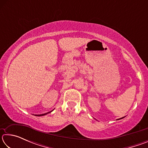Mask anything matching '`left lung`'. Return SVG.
<instances>
[{
    "label": "left lung",
    "instance_id": "left-lung-1",
    "mask_svg": "<svg viewBox=\"0 0 148 148\" xmlns=\"http://www.w3.org/2000/svg\"><path fill=\"white\" fill-rule=\"evenodd\" d=\"M125 117H121V118H119V119H117V120H119V119H123V118H124Z\"/></svg>",
    "mask_w": 148,
    "mask_h": 148
}]
</instances>
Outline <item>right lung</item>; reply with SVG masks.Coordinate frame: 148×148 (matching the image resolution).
I'll return each mask as SVG.
<instances>
[{
  "label": "right lung",
  "instance_id": "add662e5",
  "mask_svg": "<svg viewBox=\"0 0 148 148\" xmlns=\"http://www.w3.org/2000/svg\"><path fill=\"white\" fill-rule=\"evenodd\" d=\"M53 110H52V111H53ZM52 111H50V112H47V113L42 114H40V115H35V116H45V115H46V114H47L50 113V112H51Z\"/></svg>",
  "mask_w": 148,
  "mask_h": 148
}]
</instances>
